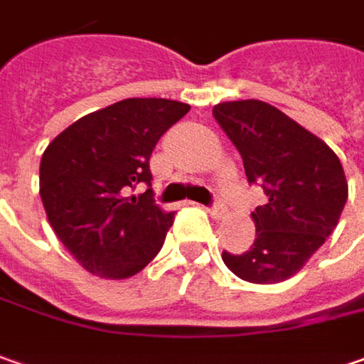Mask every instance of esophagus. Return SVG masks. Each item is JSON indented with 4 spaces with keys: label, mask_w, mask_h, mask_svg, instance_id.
Masks as SVG:
<instances>
[{
    "label": "esophagus",
    "mask_w": 364,
    "mask_h": 364,
    "mask_svg": "<svg viewBox=\"0 0 364 364\" xmlns=\"http://www.w3.org/2000/svg\"><path fill=\"white\" fill-rule=\"evenodd\" d=\"M210 213H212L213 218H222L226 213V203L220 201V199H215L212 205H210Z\"/></svg>",
    "instance_id": "obj_1"
}]
</instances>
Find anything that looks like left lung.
I'll use <instances>...</instances> for the list:
<instances>
[{
	"label": "left lung",
	"instance_id": "8db88e82",
	"mask_svg": "<svg viewBox=\"0 0 364 364\" xmlns=\"http://www.w3.org/2000/svg\"><path fill=\"white\" fill-rule=\"evenodd\" d=\"M212 114L240 152L248 183L261 185L269 198L250 213L252 246L242 255L224 250L222 261L250 283H281L336 228L348 198L344 168L324 140L269 103H218Z\"/></svg>",
	"mask_w": 364,
	"mask_h": 364
}]
</instances>
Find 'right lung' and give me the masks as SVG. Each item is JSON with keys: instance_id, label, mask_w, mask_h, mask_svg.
<instances>
[{"instance_id": "1", "label": "right lung", "mask_w": 364, "mask_h": 364, "mask_svg": "<svg viewBox=\"0 0 364 364\" xmlns=\"http://www.w3.org/2000/svg\"><path fill=\"white\" fill-rule=\"evenodd\" d=\"M191 107L161 97L107 105L63 130L40 161V198L48 222L83 269L126 279L159 255L173 212L152 199L151 154ZM140 184L149 189L136 198Z\"/></svg>"}]
</instances>
